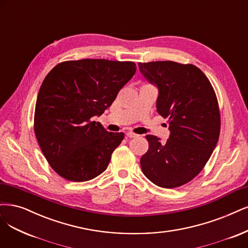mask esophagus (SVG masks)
Returning <instances> with one entry per match:
<instances>
[{
	"label": "esophagus",
	"instance_id": "esophagus-1",
	"mask_svg": "<svg viewBox=\"0 0 248 248\" xmlns=\"http://www.w3.org/2000/svg\"><path fill=\"white\" fill-rule=\"evenodd\" d=\"M126 136H127V138H129V139H133V138H136V136H139V135L133 133V132H127Z\"/></svg>",
	"mask_w": 248,
	"mask_h": 248
}]
</instances>
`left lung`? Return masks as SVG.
I'll list each match as a JSON object with an SVG mask.
<instances>
[{
	"mask_svg": "<svg viewBox=\"0 0 248 248\" xmlns=\"http://www.w3.org/2000/svg\"><path fill=\"white\" fill-rule=\"evenodd\" d=\"M140 73L158 88L157 112L168 119L166 142L146 136L149 150L140 158L143 174L161 187L181 186L197 175L209 160L220 131L216 92L207 77L193 64L140 62Z\"/></svg>",
	"mask_w": 248,
	"mask_h": 248,
	"instance_id": "left-lung-1",
	"label": "left lung"
}]
</instances>
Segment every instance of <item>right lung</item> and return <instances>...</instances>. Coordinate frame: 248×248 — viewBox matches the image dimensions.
<instances>
[{"mask_svg": "<svg viewBox=\"0 0 248 248\" xmlns=\"http://www.w3.org/2000/svg\"><path fill=\"white\" fill-rule=\"evenodd\" d=\"M136 72L131 62L81 59L58 63L38 93L35 133L54 171L86 182L107 169L123 132H108L91 118L110 107Z\"/></svg>", "mask_w": 248, "mask_h": 248, "instance_id": "add662e5", "label": "right lung"}]
</instances>
